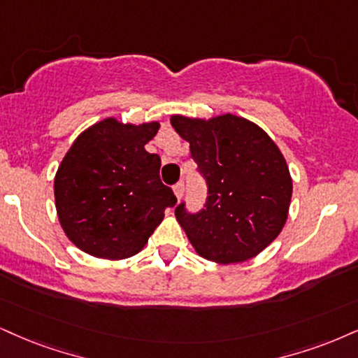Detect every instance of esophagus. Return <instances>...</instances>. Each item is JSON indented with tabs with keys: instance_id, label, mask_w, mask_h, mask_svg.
<instances>
[{
	"instance_id": "1",
	"label": "esophagus",
	"mask_w": 358,
	"mask_h": 358,
	"mask_svg": "<svg viewBox=\"0 0 358 358\" xmlns=\"http://www.w3.org/2000/svg\"><path fill=\"white\" fill-rule=\"evenodd\" d=\"M174 194H176V197H178V199L180 201V197H182V194H184V182H178L174 186Z\"/></svg>"
}]
</instances>
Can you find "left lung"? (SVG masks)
Segmentation results:
<instances>
[{"label": "left lung", "instance_id": "8db88e82", "mask_svg": "<svg viewBox=\"0 0 358 358\" xmlns=\"http://www.w3.org/2000/svg\"><path fill=\"white\" fill-rule=\"evenodd\" d=\"M171 124L191 148L207 182L204 209L176 219L196 252L217 264L249 260L279 236L289 215L292 178L280 149L249 119L222 114L194 119L176 114Z\"/></svg>", "mask_w": 358, "mask_h": 358}]
</instances>
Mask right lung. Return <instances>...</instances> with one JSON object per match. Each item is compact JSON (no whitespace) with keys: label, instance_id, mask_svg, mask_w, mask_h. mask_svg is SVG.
<instances>
[{"label":"right lung","instance_id":"1","mask_svg":"<svg viewBox=\"0 0 358 358\" xmlns=\"http://www.w3.org/2000/svg\"><path fill=\"white\" fill-rule=\"evenodd\" d=\"M159 122L108 117L83 131L57 167L55 201L68 239L83 252L121 260L136 255L176 199L159 179L161 159L144 145Z\"/></svg>","mask_w":358,"mask_h":358}]
</instances>
